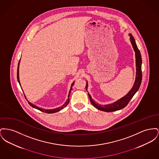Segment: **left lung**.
I'll return each instance as SVG.
<instances>
[{"label": "left lung", "instance_id": "1", "mask_svg": "<svg viewBox=\"0 0 159 159\" xmlns=\"http://www.w3.org/2000/svg\"><path fill=\"white\" fill-rule=\"evenodd\" d=\"M130 39L131 43L132 44L133 48L135 52V56H136V79L135 82L133 84V86L132 87L130 91L125 95L124 97H122L118 101L106 105H101L98 103H96L93 99L92 98L91 95L88 93V95L91 101V103L95 107H96L97 109L100 111H102L104 112H110L116 111L120 110L122 108L125 107L131 99L133 97V95L136 93L138 91L139 87H140L142 79V57L140 55V51L138 49V46L136 45V43L135 42L134 38L133 37V35L129 34ZM86 89L87 91L88 89V82H86Z\"/></svg>", "mask_w": 159, "mask_h": 159}]
</instances>
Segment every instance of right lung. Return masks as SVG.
<instances>
[{"label": "right lung", "mask_w": 159, "mask_h": 159, "mask_svg": "<svg viewBox=\"0 0 159 159\" xmlns=\"http://www.w3.org/2000/svg\"><path fill=\"white\" fill-rule=\"evenodd\" d=\"M20 60L19 61V64H18V68H17V80H18V82H19V84H20V86H21L20 82V80H19V64H20ZM74 84H75V82H74L72 84H71V86L70 90V91H69V93H68V99H67V100L66 101V103H64V104L61 107H57V108H56V109H43V108L39 107H38L37 106H35V105H34V104H32L30 102H29L28 100H27V101L28 102L29 104H30V106H31L32 107H34V108H35V109H37L38 110H39V111H41V112H45V113H53L59 112V111L62 110V109H64L65 107H66V106H67V104H68V103H69V102H70L69 97H70V93H71V91L72 90V86H73ZM25 98H26V96H25Z\"/></svg>", "instance_id": "1"}]
</instances>
